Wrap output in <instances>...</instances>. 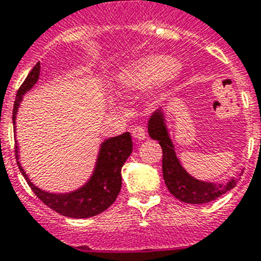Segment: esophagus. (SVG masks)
Masks as SVG:
<instances>
[{"mask_svg":"<svg viewBox=\"0 0 261 261\" xmlns=\"http://www.w3.org/2000/svg\"><path fill=\"white\" fill-rule=\"evenodd\" d=\"M132 135L136 140L142 141L146 138V130H145L143 126H136V128L132 130Z\"/></svg>","mask_w":261,"mask_h":261,"instance_id":"obj_1","label":"esophagus"}]
</instances>
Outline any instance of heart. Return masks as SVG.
Instances as JSON below:
<instances>
[{"mask_svg": "<svg viewBox=\"0 0 261 261\" xmlns=\"http://www.w3.org/2000/svg\"><path fill=\"white\" fill-rule=\"evenodd\" d=\"M182 64L173 57L150 54L129 63L118 76L119 87L124 90H137L151 84L164 87L177 80Z\"/></svg>", "mask_w": 261, "mask_h": 261, "instance_id": "b5f03b06", "label": "heart"}]
</instances>
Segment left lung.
I'll list each match as a JSON object with an SVG mask.
<instances>
[{"label": "left lung", "mask_w": 261, "mask_h": 261, "mask_svg": "<svg viewBox=\"0 0 261 261\" xmlns=\"http://www.w3.org/2000/svg\"><path fill=\"white\" fill-rule=\"evenodd\" d=\"M147 130L150 137L159 141L162 146L164 182L171 194L178 200L190 204H203L217 199L237 185L236 177H231L226 184L202 181L193 177L184 168L176 154L173 141L167 126L166 112L162 107L151 114L147 123Z\"/></svg>", "instance_id": "left-lung-1"}]
</instances>
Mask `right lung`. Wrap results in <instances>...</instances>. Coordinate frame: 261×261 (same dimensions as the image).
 Segmentation results:
<instances>
[{
	"instance_id": "right-lung-1",
	"label": "right lung",
	"mask_w": 261,
	"mask_h": 261,
	"mask_svg": "<svg viewBox=\"0 0 261 261\" xmlns=\"http://www.w3.org/2000/svg\"><path fill=\"white\" fill-rule=\"evenodd\" d=\"M40 68H41L40 63L33 67L16 93L13 110L14 132H15L16 114L23 101V95L30 92L37 83ZM132 136L129 132L116 136V137L106 138L99 145L94 169L87 182L76 190L68 191V193H50L36 186L28 177V174L25 173L19 160V146L18 141L15 140V155L18 160L16 163L33 193L49 208L54 210L63 216L73 217V219H87V217L95 216L109 208L115 202L121 189V167L124 166L125 160L132 154Z\"/></svg>"
}]
</instances>
